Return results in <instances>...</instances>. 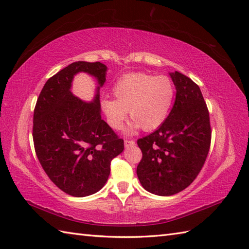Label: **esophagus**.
<instances>
[{"label":"esophagus","mask_w":249,"mask_h":249,"mask_svg":"<svg viewBox=\"0 0 249 249\" xmlns=\"http://www.w3.org/2000/svg\"><path fill=\"white\" fill-rule=\"evenodd\" d=\"M135 140H125L124 141V145L127 147V146H131V145H135Z\"/></svg>","instance_id":"esophagus-1"}]
</instances>
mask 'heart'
<instances>
[{
    "instance_id": "heart-1",
    "label": "heart",
    "mask_w": 249,
    "mask_h": 249,
    "mask_svg": "<svg viewBox=\"0 0 249 249\" xmlns=\"http://www.w3.org/2000/svg\"><path fill=\"white\" fill-rule=\"evenodd\" d=\"M115 98L102 100V109L111 128L121 129L127 115L134 122L128 131L140 126L145 131L156 129L165 122L174 98V84L167 76L130 73L114 83Z\"/></svg>"
}]
</instances>
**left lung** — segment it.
<instances>
[{"instance_id":"left-lung-1","label":"left lung","mask_w":249,"mask_h":249,"mask_svg":"<svg viewBox=\"0 0 249 249\" xmlns=\"http://www.w3.org/2000/svg\"><path fill=\"white\" fill-rule=\"evenodd\" d=\"M174 105L154 133L137 141L142 158L137 176L147 192L171 196L188 187L202 169L211 145L210 114L200 88L192 79L170 73Z\"/></svg>"}]
</instances>
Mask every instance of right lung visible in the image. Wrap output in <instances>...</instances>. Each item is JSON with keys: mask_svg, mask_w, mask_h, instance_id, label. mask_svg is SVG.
Listing matches in <instances>:
<instances>
[{"mask_svg": "<svg viewBox=\"0 0 249 249\" xmlns=\"http://www.w3.org/2000/svg\"><path fill=\"white\" fill-rule=\"evenodd\" d=\"M88 72L100 86L92 103L70 92L73 76ZM107 66L100 62L71 63L48 79L34 109L33 141L44 171L63 192L86 197L102 189L111 160L124 150V141L100 115L99 88Z\"/></svg>", "mask_w": 249, "mask_h": 249, "instance_id": "right-lung-1", "label": "right lung"}]
</instances>
